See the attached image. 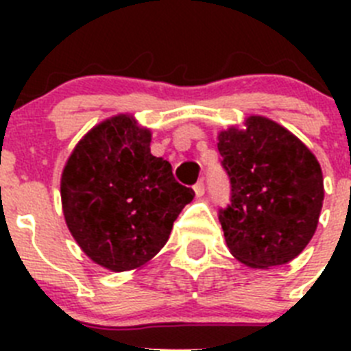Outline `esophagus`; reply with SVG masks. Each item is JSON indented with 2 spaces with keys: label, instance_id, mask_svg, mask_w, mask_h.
<instances>
[{
  "label": "esophagus",
  "instance_id": "1",
  "mask_svg": "<svg viewBox=\"0 0 351 351\" xmlns=\"http://www.w3.org/2000/svg\"><path fill=\"white\" fill-rule=\"evenodd\" d=\"M193 190H195V195H197V197H202V195L206 193V184H204V181H198L197 184L193 186Z\"/></svg>",
  "mask_w": 351,
  "mask_h": 351
}]
</instances>
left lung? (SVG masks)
Listing matches in <instances>:
<instances>
[{
  "label": "left lung",
  "mask_w": 351,
  "mask_h": 351,
  "mask_svg": "<svg viewBox=\"0 0 351 351\" xmlns=\"http://www.w3.org/2000/svg\"><path fill=\"white\" fill-rule=\"evenodd\" d=\"M230 204L218 213L232 255L267 269L308 246L324 204L320 163L295 135L265 117L219 133Z\"/></svg>",
  "instance_id": "8db88e82"
}]
</instances>
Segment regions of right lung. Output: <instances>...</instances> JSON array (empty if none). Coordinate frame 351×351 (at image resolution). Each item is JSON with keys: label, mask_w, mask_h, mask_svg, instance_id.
Instances as JSON below:
<instances>
[{"label": "right lung", "mask_w": 351, "mask_h": 351, "mask_svg": "<svg viewBox=\"0 0 351 351\" xmlns=\"http://www.w3.org/2000/svg\"><path fill=\"white\" fill-rule=\"evenodd\" d=\"M149 144V130L116 116L77 144L63 170L68 228L84 253L110 271H130L153 258L195 197Z\"/></svg>", "instance_id": "obj_1"}]
</instances>
